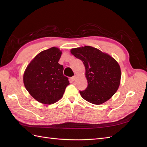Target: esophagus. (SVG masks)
Here are the masks:
<instances>
[{
  "label": "esophagus",
  "mask_w": 147,
  "mask_h": 147,
  "mask_svg": "<svg viewBox=\"0 0 147 147\" xmlns=\"http://www.w3.org/2000/svg\"><path fill=\"white\" fill-rule=\"evenodd\" d=\"M75 78H76V76H75V75H74V76H73L72 77L70 78V80H72V82H74V81L75 80Z\"/></svg>",
  "instance_id": "1"
}]
</instances>
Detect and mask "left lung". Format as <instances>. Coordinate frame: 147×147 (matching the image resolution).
<instances>
[{"instance_id":"obj_1","label":"left lung","mask_w":147,"mask_h":147,"mask_svg":"<svg viewBox=\"0 0 147 147\" xmlns=\"http://www.w3.org/2000/svg\"><path fill=\"white\" fill-rule=\"evenodd\" d=\"M85 67L88 86L80 91L83 98L91 104H103L118 90L121 79V70L112 57L95 48L85 46L70 50Z\"/></svg>"}]
</instances>
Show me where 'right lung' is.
I'll list each match as a JSON object with an SVG mask.
<instances>
[{
    "mask_svg": "<svg viewBox=\"0 0 147 147\" xmlns=\"http://www.w3.org/2000/svg\"><path fill=\"white\" fill-rule=\"evenodd\" d=\"M62 52L52 47L38 54L26 68L23 82L26 90L40 103L54 104L63 97L69 84L63 75V65L58 63Z\"/></svg>",
    "mask_w": 147,
    "mask_h": 147,
    "instance_id": "obj_1",
    "label": "right lung"
}]
</instances>
